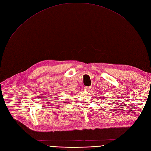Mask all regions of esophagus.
I'll return each mask as SVG.
<instances>
[{
    "label": "esophagus",
    "instance_id": "1",
    "mask_svg": "<svg viewBox=\"0 0 151 151\" xmlns=\"http://www.w3.org/2000/svg\"><path fill=\"white\" fill-rule=\"evenodd\" d=\"M90 89H91L90 86H86L85 88H84V89H85V90H86V91H89Z\"/></svg>",
    "mask_w": 151,
    "mask_h": 151
}]
</instances>
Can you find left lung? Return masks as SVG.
<instances>
[{"label": "left lung", "mask_w": 151, "mask_h": 151, "mask_svg": "<svg viewBox=\"0 0 151 151\" xmlns=\"http://www.w3.org/2000/svg\"><path fill=\"white\" fill-rule=\"evenodd\" d=\"M100 96H101V97H104V96H102V95H100Z\"/></svg>", "instance_id": "left-lung-1"}]
</instances>
